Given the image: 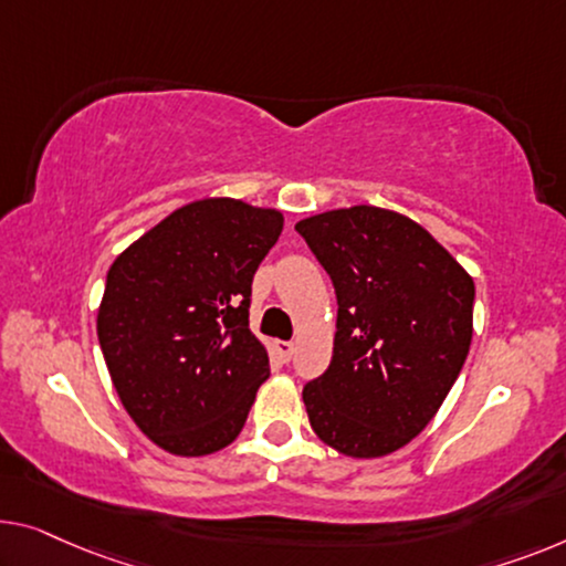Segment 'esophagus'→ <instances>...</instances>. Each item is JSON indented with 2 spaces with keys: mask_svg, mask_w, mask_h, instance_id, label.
Masks as SVG:
<instances>
[{
  "mask_svg": "<svg viewBox=\"0 0 566 566\" xmlns=\"http://www.w3.org/2000/svg\"><path fill=\"white\" fill-rule=\"evenodd\" d=\"M274 350H276V356H280L282 360H290L294 356V343L292 340H276L274 343Z\"/></svg>",
  "mask_w": 566,
  "mask_h": 566,
  "instance_id": "obj_1",
  "label": "esophagus"
}]
</instances>
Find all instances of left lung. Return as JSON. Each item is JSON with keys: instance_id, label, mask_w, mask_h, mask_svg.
Instances as JSON below:
<instances>
[{"instance_id": "8db88e82", "label": "left lung", "mask_w": 566, "mask_h": 566, "mask_svg": "<svg viewBox=\"0 0 566 566\" xmlns=\"http://www.w3.org/2000/svg\"><path fill=\"white\" fill-rule=\"evenodd\" d=\"M294 229L337 297L333 360L302 389L310 424L348 458H384L415 440L458 381L475 284L394 210H327Z\"/></svg>"}]
</instances>
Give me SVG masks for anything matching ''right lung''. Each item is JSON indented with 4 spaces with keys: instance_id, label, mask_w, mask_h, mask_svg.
I'll return each mask as SVG.
<instances>
[{
    "instance_id": "1",
    "label": "right lung",
    "mask_w": 566,
    "mask_h": 566,
    "mask_svg": "<svg viewBox=\"0 0 566 566\" xmlns=\"http://www.w3.org/2000/svg\"><path fill=\"white\" fill-rule=\"evenodd\" d=\"M282 226L280 210L196 200L108 269L101 350L124 409L163 450L200 458L243 429L269 376L249 331L251 282Z\"/></svg>"
}]
</instances>
